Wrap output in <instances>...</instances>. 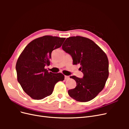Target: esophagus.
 <instances>
[{
  "label": "esophagus",
  "mask_w": 129,
  "mask_h": 129,
  "mask_svg": "<svg viewBox=\"0 0 129 129\" xmlns=\"http://www.w3.org/2000/svg\"><path fill=\"white\" fill-rule=\"evenodd\" d=\"M70 79V77H69V76H66V75H65L64 76V79L65 80H69Z\"/></svg>",
  "instance_id": "1"
}]
</instances>
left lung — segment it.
<instances>
[{
    "label": "left lung",
    "instance_id": "1",
    "mask_svg": "<svg viewBox=\"0 0 129 129\" xmlns=\"http://www.w3.org/2000/svg\"><path fill=\"white\" fill-rule=\"evenodd\" d=\"M62 49L72 57L73 64H79L83 78L75 76L76 87L69 90L72 98L81 102L93 99L102 90L109 76V61L102 49L88 38L71 37L66 39Z\"/></svg>",
    "mask_w": 129,
    "mask_h": 129
}]
</instances>
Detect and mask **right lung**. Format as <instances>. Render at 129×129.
Returning <instances> with one entry per match:
<instances>
[{
    "instance_id": "right-lung-1",
    "label": "right lung",
    "mask_w": 129,
    "mask_h": 129,
    "mask_svg": "<svg viewBox=\"0 0 129 129\" xmlns=\"http://www.w3.org/2000/svg\"><path fill=\"white\" fill-rule=\"evenodd\" d=\"M66 38L50 36L38 38L29 42L17 60V79L24 91L34 100H42L50 95L55 84L63 81L61 73L48 72L46 66L53 50L60 48Z\"/></svg>"
}]
</instances>
